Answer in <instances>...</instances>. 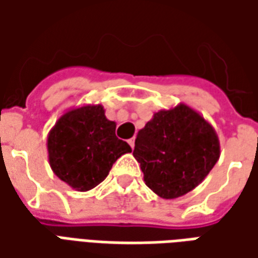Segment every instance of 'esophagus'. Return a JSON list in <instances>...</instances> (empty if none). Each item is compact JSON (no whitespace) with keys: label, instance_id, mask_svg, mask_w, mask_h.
Instances as JSON below:
<instances>
[{"label":"esophagus","instance_id":"1","mask_svg":"<svg viewBox=\"0 0 258 258\" xmlns=\"http://www.w3.org/2000/svg\"><path fill=\"white\" fill-rule=\"evenodd\" d=\"M128 144H130V146H131V148L134 149V146H135V138H131V140H128Z\"/></svg>","mask_w":258,"mask_h":258}]
</instances>
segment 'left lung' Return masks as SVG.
Masks as SVG:
<instances>
[{"label": "left lung", "instance_id": "obj_1", "mask_svg": "<svg viewBox=\"0 0 258 258\" xmlns=\"http://www.w3.org/2000/svg\"><path fill=\"white\" fill-rule=\"evenodd\" d=\"M133 155L157 196L175 199L195 189L220 157L216 130L185 103L159 110L138 131Z\"/></svg>", "mask_w": 258, "mask_h": 258}]
</instances>
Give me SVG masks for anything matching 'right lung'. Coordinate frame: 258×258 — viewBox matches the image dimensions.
Returning <instances> with one entry per match:
<instances>
[{"mask_svg": "<svg viewBox=\"0 0 258 258\" xmlns=\"http://www.w3.org/2000/svg\"><path fill=\"white\" fill-rule=\"evenodd\" d=\"M48 160L59 179L85 192L106 178L113 163L131 152L116 137V123L107 120L102 105H84L63 113L47 140Z\"/></svg>", "mask_w": 258, "mask_h": 258, "instance_id": "right-lung-1", "label": "right lung"}]
</instances>
